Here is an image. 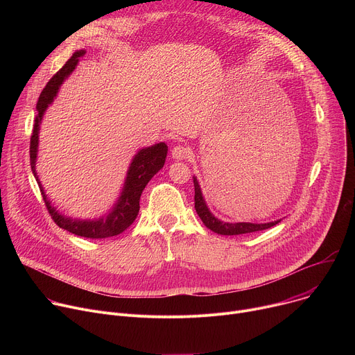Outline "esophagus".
Returning a JSON list of instances; mask_svg holds the SVG:
<instances>
[{
  "mask_svg": "<svg viewBox=\"0 0 355 355\" xmlns=\"http://www.w3.org/2000/svg\"><path fill=\"white\" fill-rule=\"evenodd\" d=\"M171 155H173V159H175V160H185V159L189 157L191 150H189V147H187L184 144H177L173 148V153Z\"/></svg>",
  "mask_w": 355,
  "mask_h": 355,
  "instance_id": "34e87169",
  "label": "esophagus"
}]
</instances>
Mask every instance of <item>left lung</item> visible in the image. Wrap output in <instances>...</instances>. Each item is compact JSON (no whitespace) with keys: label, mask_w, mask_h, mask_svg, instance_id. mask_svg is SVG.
Instances as JSON below:
<instances>
[{"label":"left lung","mask_w":355,"mask_h":355,"mask_svg":"<svg viewBox=\"0 0 355 355\" xmlns=\"http://www.w3.org/2000/svg\"><path fill=\"white\" fill-rule=\"evenodd\" d=\"M193 187H195V211L198 214V216L200 218V220L204 222V225L211 229L212 232L218 233V234H225V236H233V234H245V233H252V232H261L266 229H270L272 226H275L277 223H279L281 220H275V222H270V223H226V222H220L219 219H216L208 209L204 196H202L199 184L196 181V178H193Z\"/></svg>","instance_id":"8db88e82"}]
</instances>
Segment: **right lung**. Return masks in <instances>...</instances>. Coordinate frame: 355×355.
Masks as SVG:
<instances>
[{
  "instance_id": "add662e5",
  "label": "right lung",
  "mask_w": 355,
  "mask_h": 355,
  "mask_svg": "<svg viewBox=\"0 0 355 355\" xmlns=\"http://www.w3.org/2000/svg\"><path fill=\"white\" fill-rule=\"evenodd\" d=\"M84 55H85L84 50H78V52H76L71 56V59L67 60V63L47 81L44 88L42 89L39 99H37V104H36L37 116L35 119V126H33L32 136H31L29 156H31L32 173L39 184L46 209H47L49 215L52 216V219L55 220V223L59 227H62L73 234L81 236V237L107 239V237H112V236L122 233L135 222V219L139 214V208H140V205H139L140 195H141L143 189L146 188L147 182L153 178L155 174H157L163 168V166L166 163L168 147L166 143H157L155 146L141 148L139 151L129 167L122 195L118 199L112 212L105 218L103 216V218L95 219V220L70 219V218L60 215L52 205H50V202L47 200V198L44 195V191L37 180L36 170H35V162H36V155H37L39 123L42 121V116H43L46 108L53 103V99H55L62 83L67 78V76H70V73L76 69L80 58H83Z\"/></svg>"
}]
</instances>
